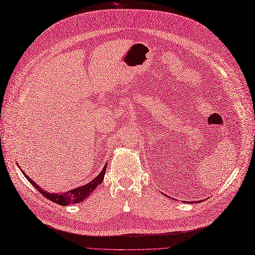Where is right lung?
I'll return each instance as SVG.
<instances>
[{
	"label": "right lung",
	"mask_w": 255,
	"mask_h": 255,
	"mask_svg": "<svg viewBox=\"0 0 255 255\" xmlns=\"http://www.w3.org/2000/svg\"><path fill=\"white\" fill-rule=\"evenodd\" d=\"M106 169H107V163L104 166L102 172L99 173V174L90 183L85 184L83 186H79V187L70 189L68 191L57 192V194H56V192H49V191H46L45 189H42L40 186L35 182H33L32 179H31L22 170H21V172L23 173V175L26 176V178L30 182V184H32L33 187L38 189L43 196L47 198V199H49L53 202L58 203V204H60V206H68V204L80 203V202L84 201L86 198H88L92 194V192L95 190L97 186L103 182L105 173H106Z\"/></svg>",
	"instance_id": "add662e5"
}]
</instances>
